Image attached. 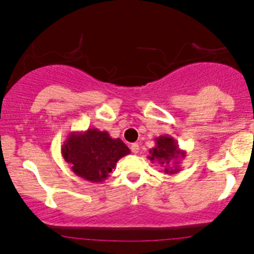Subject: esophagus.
<instances>
[{"label":"esophagus","mask_w":254,"mask_h":254,"mask_svg":"<svg viewBox=\"0 0 254 254\" xmlns=\"http://www.w3.org/2000/svg\"><path fill=\"white\" fill-rule=\"evenodd\" d=\"M130 149H131V151H132L133 154H138V151H139V145H138V143H132L130 145Z\"/></svg>","instance_id":"esophagus-1"}]
</instances>
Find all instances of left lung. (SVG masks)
I'll list each match as a JSON object with an SVG mask.
<instances>
[{
    "label": "left lung",
    "instance_id": "left-lung-1",
    "mask_svg": "<svg viewBox=\"0 0 254 254\" xmlns=\"http://www.w3.org/2000/svg\"><path fill=\"white\" fill-rule=\"evenodd\" d=\"M154 141L155 147L149 149L148 159L159 162L166 174H177L180 171L179 160L186 156V151L180 149L178 142L170 135L159 136Z\"/></svg>",
    "mask_w": 254,
    "mask_h": 254
}]
</instances>
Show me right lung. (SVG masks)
Returning a JSON list of instances; mask_svg holds the SVG:
<instances>
[{
	"label": "right lung",
	"mask_w": 254,
	"mask_h": 254,
	"mask_svg": "<svg viewBox=\"0 0 254 254\" xmlns=\"http://www.w3.org/2000/svg\"><path fill=\"white\" fill-rule=\"evenodd\" d=\"M61 150L71 171L77 177L92 183L107 179L118 160L130 154V149L121 138H112L107 131L95 127L71 131Z\"/></svg>",
	"instance_id": "obj_1"
}]
</instances>
